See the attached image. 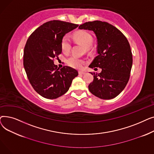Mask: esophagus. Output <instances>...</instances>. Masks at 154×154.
Masks as SVG:
<instances>
[{
    "label": "esophagus",
    "mask_w": 154,
    "mask_h": 154,
    "mask_svg": "<svg viewBox=\"0 0 154 154\" xmlns=\"http://www.w3.org/2000/svg\"><path fill=\"white\" fill-rule=\"evenodd\" d=\"M79 74L80 75H84L85 74V72L84 71H79Z\"/></svg>",
    "instance_id": "1"
}]
</instances>
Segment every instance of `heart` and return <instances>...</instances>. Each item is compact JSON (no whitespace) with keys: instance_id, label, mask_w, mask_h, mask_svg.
Listing matches in <instances>:
<instances>
[{"instance_id":"1","label":"heart","mask_w":154,"mask_h":154,"mask_svg":"<svg viewBox=\"0 0 154 154\" xmlns=\"http://www.w3.org/2000/svg\"><path fill=\"white\" fill-rule=\"evenodd\" d=\"M75 38L86 48H89L92 44V36L85 31H80L77 32L75 35ZM61 48L64 53H68L71 48V40L67 35H65L61 41ZM67 63L70 67L75 69H81L85 63V61L77 57L76 56L72 55L67 59Z\"/></svg>"}]
</instances>
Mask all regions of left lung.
<instances>
[{
    "label": "left lung",
    "mask_w": 154,
    "mask_h": 154,
    "mask_svg": "<svg viewBox=\"0 0 154 154\" xmlns=\"http://www.w3.org/2000/svg\"><path fill=\"white\" fill-rule=\"evenodd\" d=\"M79 29L93 31L97 39L98 55L88 67H99L102 71L98 74L90 72L94 80L88 90L102 99L115 98L125 87L132 66V54L127 38L114 26L99 20L85 22Z\"/></svg>",
    "instance_id": "8db88e82"
}]
</instances>
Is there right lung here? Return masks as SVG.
<instances>
[{"instance_id":"add662e5","label":"right lung","mask_w":154,"mask_h":154,"mask_svg":"<svg viewBox=\"0 0 154 154\" xmlns=\"http://www.w3.org/2000/svg\"><path fill=\"white\" fill-rule=\"evenodd\" d=\"M77 24L47 22L29 37L23 51V67L34 89L43 97L54 99L66 94L78 72L70 67L57 68L54 58L62 52L61 41Z\"/></svg>"}]
</instances>
